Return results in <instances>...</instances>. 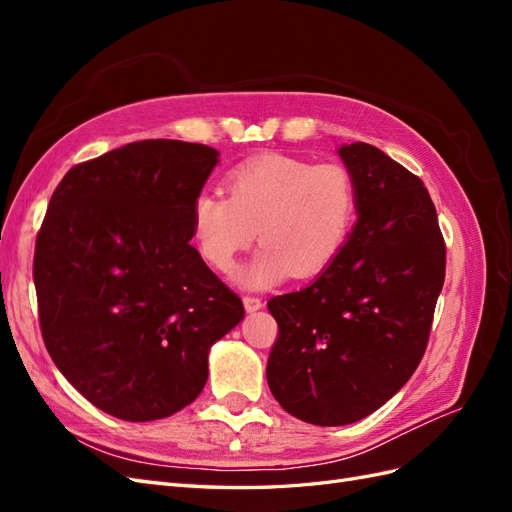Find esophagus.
Segmentation results:
<instances>
[{
	"label": "esophagus",
	"mask_w": 512,
	"mask_h": 512,
	"mask_svg": "<svg viewBox=\"0 0 512 512\" xmlns=\"http://www.w3.org/2000/svg\"><path fill=\"white\" fill-rule=\"evenodd\" d=\"M243 305H245L247 312H258V309L262 307V299L254 297V294H245V297H243Z\"/></svg>",
	"instance_id": "34e87169"
}]
</instances>
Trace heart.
<instances>
[{"label":"heart","instance_id":"obj_1","mask_svg":"<svg viewBox=\"0 0 512 512\" xmlns=\"http://www.w3.org/2000/svg\"><path fill=\"white\" fill-rule=\"evenodd\" d=\"M226 193L207 190L194 198L192 239L207 265L226 273L258 230L260 252L237 273L252 288L329 269L344 250L359 207L350 168L282 153L237 164L226 175Z\"/></svg>","mask_w":512,"mask_h":512}]
</instances>
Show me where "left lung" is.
<instances>
[{
    "mask_svg": "<svg viewBox=\"0 0 512 512\" xmlns=\"http://www.w3.org/2000/svg\"><path fill=\"white\" fill-rule=\"evenodd\" d=\"M359 192V222L333 265L267 307L277 337L267 382L305 423H356L421 363L446 271L438 213L423 181L367 143L339 149Z\"/></svg>",
    "mask_w": 512,
    "mask_h": 512,
    "instance_id": "1",
    "label": "left lung"
}]
</instances>
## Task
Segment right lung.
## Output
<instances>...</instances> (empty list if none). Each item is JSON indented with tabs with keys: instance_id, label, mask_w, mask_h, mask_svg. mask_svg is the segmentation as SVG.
<instances>
[{
	"instance_id": "right-lung-1",
	"label": "right lung",
	"mask_w": 512,
	"mask_h": 512,
	"mask_svg": "<svg viewBox=\"0 0 512 512\" xmlns=\"http://www.w3.org/2000/svg\"><path fill=\"white\" fill-rule=\"evenodd\" d=\"M218 151L136 141L72 166L34 254L44 346L87 401L158 421L200 395L207 354L245 309L190 245L194 198Z\"/></svg>"
}]
</instances>
